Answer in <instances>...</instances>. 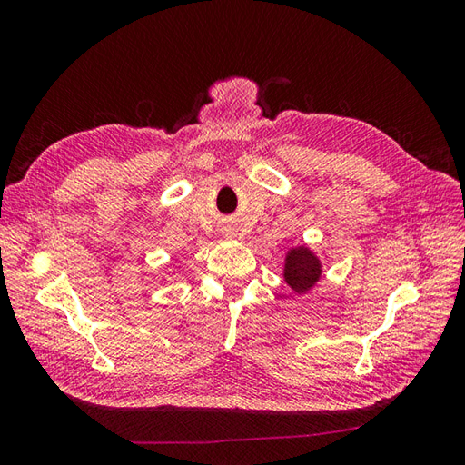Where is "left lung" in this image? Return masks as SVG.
Listing matches in <instances>:
<instances>
[{
    "label": "left lung",
    "mask_w": 465,
    "mask_h": 465,
    "mask_svg": "<svg viewBox=\"0 0 465 465\" xmlns=\"http://www.w3.org/2000/svg\"><path fill=\"white\" fill-rule=\"evenodd\" d=\"M283 277L294 292H308L322 277V262L311 248H291L285 256Z\"/></svg>",
    "instance_id": "obj_1"
}]
</instances>
